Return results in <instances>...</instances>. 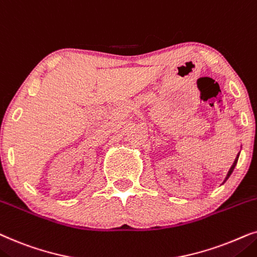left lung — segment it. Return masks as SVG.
Returning a JSON list of instances; mask_svg holds the SVG:
<instances>
[{
	"mask_svg": "<svg viewBox=\"0 0 257 257\" xmlns=\"http://www.w3.org/2000/svg\"><path fill=\"white\" fill-rule=\"evenodd\" d=\"M238 156H240V153H238V154H237V156H236V159H235V161H234V163H232V166L230 167V169H229V172H228V174H227V176H225V179H224V181H223V183L225 182V181H227V180L229 179V176L231 175V173L234 172V169H235V167H236V163H237Z\"/></svg>",
	"mask_w": 257,
	"mask_h": 257,
	"instance_id": "obj_1",
	"label": "left lung"
}]
</instances>
